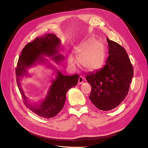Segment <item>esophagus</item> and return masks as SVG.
<instances>
[{
	"label": "esophagus",
	"mask_w": 148,
	"mask_h": 148,
	"mask_svg": "<svg viewBox=\"0 0 148 148\" xmlns=\"http://www.w3.org/2000/svg\"><path fill=\"white\" fill-rule=\"evenodd\" d=\"M83 77H82V76H80L79 78V82H78V83L79 84H82L83 83Z\"/></svg>",
	"instance_id": "1"
}]
</instances>
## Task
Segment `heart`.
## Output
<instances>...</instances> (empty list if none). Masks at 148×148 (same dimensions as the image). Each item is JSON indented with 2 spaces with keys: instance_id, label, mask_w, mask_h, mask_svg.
Returning <instances> with one entry per match:
<instances>
[{
  "instance_id": "obj_1",
  "label": "heart",
  "mask_w": 148,
  "mask_h": 148,
  "mask_svg": "<svg viewBox=\"0 0 148 148\" xmlns=\"http://www.w3.org/2000/svg\"><path fill=\"white\" fill-rule=\"evenodd\" d=\"M75 53L82 67L86 71L91 72L99 69L103 65L106 51L104 44L94 38H89L77 46ZM69 63L75 64V59L72 55L68 58Z\"/></svg>"
}]
</instances>
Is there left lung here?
<instances>
[{"label":"left lung","instance_id":"obj_1","mask_svg":"<svg viewBox=\"0 0 148 148\" xmlns=\"http://www.w3.org/2000/svg\"><path fill=\"white\" fill-rule=\"evenodd\" d=\"M108 56L102 69L87 74L92 90L89 99L98 109L111 110L127 97L133 77V68L125 50L107 37Z\"/></svg>","mask_w":148,"mask_h":148}]
</instances>
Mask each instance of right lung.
Listing matches in <instances>:
<instances>
[{
	"instance_id": "right-lung-1",
	"label": "right lung",
	"mask_w": 148,
	"mask_h": 148,
	"mask_svg": "<svg viewBox=\"0 0 148 148\" xmlns=\"http://www.w3.org/2000/svg\"><path fill=\"white\" fill-rule=\"evenodd\" d=\"M61 42L59 38L54 34H46L37 37L28 43L21 51L15 70L17 83L25 104L32 112L44 118L56 116L63 108L66 98V93L78 83L79 74L65 75L56 69L44 56L51 58L58 64L64 59L59 53ZM39 64H45L56 70V77L52 84L45 98L41 102H29L22 88L20 82L24 77H30L28 69Z\"/></svg>"
}]
</instances>
